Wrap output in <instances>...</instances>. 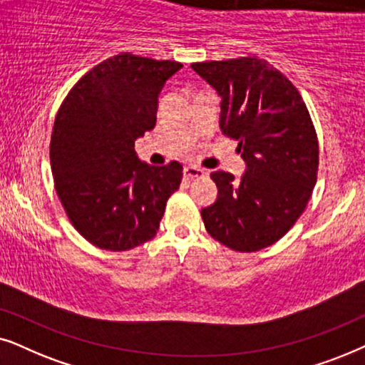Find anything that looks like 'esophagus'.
Listing matches in <instances>:
<instances>
[{
    "mask_svg": "<svg viewBox=\"0 0 365 365\" xmlns=\"http://www.w3.org/2000/svg\"><path fill=\"white\" fill-rule=\"evenodd\" d=\"M183 175H185L187 178H203L207 172L203 168L197 167V165H187V167H183Z\"/></svg>",
    "mask_w": 365,
    "mask_h": 365,
    "instance_id": "34e87169",
    "label": "esophagus"
}]
</instances>
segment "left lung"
Masks as SVG:
<instances>
[{"instance_id":"left-lung-1","label":"left lung","mask_w":365,"mask_h":365,"mask_svg":"<svg viewBox=\"0 0 365 365\" xmlns=\"http://www.w3.org/2000/svg\"><path fill=\"white\" fill-rule=\"evenodd\" d=\"M220 96V130L239 142L245 173L213 172L218 195L202 208L207 232L228 249L257 252L282 239L317 182L319 143L302 96L269 61L193 63Z\"/></svg>"}]
</instances>
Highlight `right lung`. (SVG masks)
Instances as JSON below:
<instances>
[{
  "label": "right lung",
  "instance_id": "obj_1",
  "mask_svg": "<svg viewBox=\"0 0 365 365\" xmlns=\"http://www.w3.org/2000/svg\"><path fill=\"white\" fill-rule=\"evenodd\" d=\"M182 66L121 53L86 73L58 110L50 143L56 193L73 227L100 249L153 239L178 190L182 165L142 162L135 140L155 128L160 91Z\"/></svg>",
  "mask_w": 365,
  "mask_h": 365
}]
</instances>
